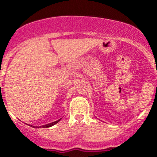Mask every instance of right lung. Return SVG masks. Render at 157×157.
Returning <instances> with one entry per match:
<instances>
[{"label": "right lung", "mask_w": 157, "mask_h": 157, "mask_svg": "<svg viewBox=\"0 0 157 157\" xmlns=\"http://www.w3.org/2000/svg\"><path fill=\"white\" fill-rule=\"evenodd\" d=\"M60 120H61V119H60ZM57 120V121L53 122V123H48V124H46V125H43V126H41V127H42V128H46V127H52V126H53V125H55V124H56V123H57L58 122H59V120ZM38 128H39V127H38Z\"/></svg>", "instance_id": "obj_1"}]
</instances>
